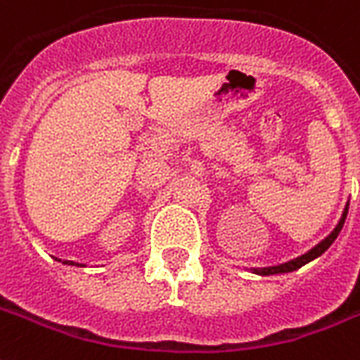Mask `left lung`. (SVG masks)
Returning a JSON list of instances; mask_svg holds the SVG:
<instances>
[{
    "mask_svg": "<svg viewBox=\"0 0 360 360\" xmlns=\"http://www.w3.org/2000/svg\"><path fill=\"white\" fill-rule=\"evenodd\" d=\"M347 210H349V202L345 204L344 211H342V217H340L338 224L334 226L333 232L326 236L325 240H321L317 245L311 247L309 251H306V253L300 255V257H296V259L287 260V262H283V264L266 266V268H251V271H253V274H259V276H278V274H289V271L298 270V268H302L304 264H308V262L315 260L317 257H321V255L325 253L328 247L333 245L334 240L338 238L340 230H342V226H344V223H345V217H347Z\"/></svg>",
    "mask_w": 360,
    "mask_h": 360,
    "instance_id": "8db88e82",
    "label": "left lung"
}]
</instances>
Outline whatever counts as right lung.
<instances>
[{
  "mask_svg": "<svg viewBox=\"0 0 360 360\" xmlns=\"http://www.w3.org/2000/svg\"><path fill=\"white\" fill-rule=\"evenodd\" d=\"M58 262H62V264H68V266H84V264H79V262H73V260H62V259H56Z\"/></svg>",
  "mask_w": 360,
  "mask_h": 360,
  "instance_id": "right-lung-1",
  "label": "right lung"
}]
</instances>
